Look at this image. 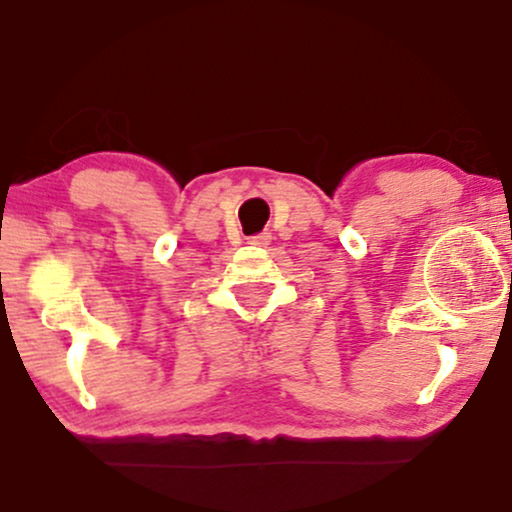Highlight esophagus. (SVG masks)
I'll return each instance as SVG.
<instances>
[{
	"label": "esophagus",
	"mask_w": 512,
	"mask_h": 512,
	"mask_svg": "<svg viewBox=\"0 0 512 512\" xmlns=\"http://www.w3.org/2000/svg\"><path fill=\"white\" fill-rule=\"evenodd\" d=\"M269 240H272V236H269V233H260V236H252L248 243L250 245H262V248H264V245H269Z\"/></svg>",
	"instance_id": "34e87169"
}]
</instances>
